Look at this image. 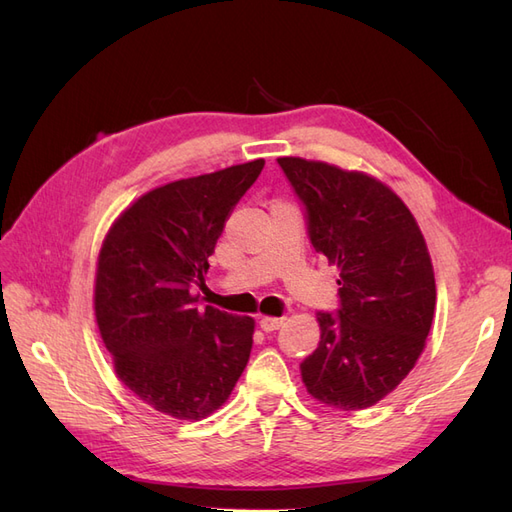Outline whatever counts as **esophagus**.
I'll return each mask as SVG.
<instances>
[{
    "instance_id": "obj_1",
    "label": "esophagus",
    "mask_w": 512,
    "mask_h": 512,
    "mask_svg": "<svg viewBox=\"0 0 512 512\" xmlns=\"http://www.w3.org/2000/svg\"><path fill=\"white\" fill-rule=\"evenodd\" d=\"M284 324V318H260V329L267 331V333H273L277 331Z\"/></svg>"
}]
</instances>
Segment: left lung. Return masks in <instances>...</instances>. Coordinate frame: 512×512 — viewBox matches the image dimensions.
I'll use <instances>...</instances> for the list:
<instances>
[{"label": "left lung", "instance_id": "obj_1", "mask_svg": "<svg viewBox=\"0 0 512 512\" xmlns=\"http://www.w3.org/2000/svg\"><path fill=\"white\" fill-rule=\"evenodd\" d=\"M301 200L307 237L337 267L335 312L301 363L307 391L339 410L374 406L425 348L436 280L412 213L384 183L324 162L277 160Z\"/></svg>", "mask_w": 512, "mask_h": 512}]
</instances>
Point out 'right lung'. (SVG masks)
Here are the masks:
<instances>
[{
	"mask_svg": "<svg viewBox=\"0 0 512 512\" xmlns=\"http://www.w3.org/2000/svg\"><path fill=\"white\" fill-rule=\"evenodd\" d=\"M265 160L166 183L121 213L98 256L96 320L115 371L158 412L218 410L250 361L254 320L198 307L226 220Z\"/></svg>",
	"mask_w": 512,
	"mask_h": 512,
	"instance_id": "right-lung-1",
	"label": "right lung"
}]
</instances>
